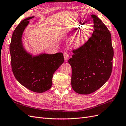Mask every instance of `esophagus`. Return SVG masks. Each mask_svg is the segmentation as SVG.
Masks as SVG:
<instances>
[{
	"mask_svg": "<svg viewBox=\"0 0 126 126\" xmlns=\"http://www.w3.org/2000/svg\"><path fill=\"white\" fill-rule=\"evenodd\" d=\"M63 56H64V59H65V60H68V58H69V55L67 52H64L63 53Z\"/></svg>",
	"mask_w": 126,
	"mask_h": 126,
	"instance_id": "1",
	"label": "esophagus"
}]
</instances>
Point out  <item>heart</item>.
<instances>
[{
    "mask_svg": "<svg viewBox=\"0 0 126 126\" xmlns=\"http://www.w3.org/2000/svg\"><path fill=\"white\" fill-rule=\"evenodd\" d=\"M88 36V33L85 31H83V32H80L76 40V43L79 45V44L83 43L87 39Z\"/></svg>",
    "mask_w": 126,
    "mask_h": 126,
    "instance_id": "heart-1",
    "label": "heart"
}]
</instances>
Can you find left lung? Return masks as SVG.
Returning a JSON list of instances; mask_svg holds the SVG:
<instances>
[{
    "label": "left lung",
    "mask_w": 126,
    "mask_h": 126,
    "mask_svg": "<svg viewBox=\"0 0 126 126\" xmlns=\"http://www.w3.org/2000/svg\"><path fill=\"white\" fill-rule=\"evenodd\" d=\"M93 34L83 46L73 51L68 60L72 69L71 87L80 94H89L102 86L112 69L113 49L107 27L95 15Z\"/></svg>",
    "instance_id": "8db88e82"
}]
</instances>
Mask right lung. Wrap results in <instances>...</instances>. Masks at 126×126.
<instances>
[{
	"instance_id": "add662e5",
	"label": "right lung",
	"mask_w": 126,
	"mask_h": 126,
	"mask_svg": "<svg viewBox=\"0 0 126 126\" xmlns=\"http://www.w3.org/2000/svg\"><path fill=\"white\" fill-rule=\"evenodd\" d=\"M34 17L23 20L14 31L9 47L11 65L14 75L20 84L30 91L43 93L51 87L53 75L64 62V58L62 52L33 56L25 49L22 35L30 23L29 20Z\"/></svg>"
}]
</instances>
